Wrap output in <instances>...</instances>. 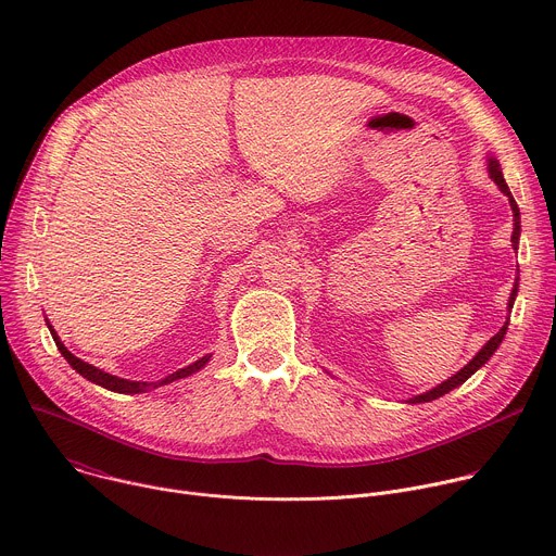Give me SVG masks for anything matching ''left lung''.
Here are the masks:
<instances>
[{
  "mask_svg": "<svg viewBox=\"0 0 556 556\" xmlns=\"http://www.w3.org/2000/svg\"><path fill=\"white\" fill-rule=\"evenodd\" d=\"M489 174H491V178L495 180V185L500 187V191L502 193H506V198H508V202H510V208H513V222H515V228H513V237H510V242H513V249L517 251V247H519V232H521V224H519V206H517V202H515V198H513V193H510V189H508V185H506V180H504V176H502V169H500V163L495 161V157H491L489 161ZM519 281V279H517ZM515 281V288H513V292H510V301H508V312L513 309V303H515V296H517V288H519V283ZM506 330H508V321L502 326V330L478 352L472 356V361H468V365H464L457 374H453L448 380H444V382H440L438 387H433V389H429V391H425V393H420V395H414V399H409L407 403H412V405H416V403H431V401H435V399H440V395H444V393H448L451 389H455V387H459L462 382H466L475 371H478L493 354H495V350L500 348V343L504 341V334H506Z\"/></svg>",
  "mask_w": 556,
  "mask_h": 556,
  "instance_id": "8db88e82",
  "label": "left lung"
}]
</instances>
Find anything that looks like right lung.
Returning <instances> with one entry per match:
<instances>
[{
  "mask_svg": "<svg viewBox=\"0 0 556 556\" xmlns=\"http://www.w3.org/2000/svg\"><path fill=\"white\" fill-rule=\"evenodd\" d=\"M48 328H50V334H52V339H54V343H56V348H59V352L63 354V358L72 365V369H76L78 374H81L84 378H88L90 382H97V384H101V387H105V389H110V391H116V393H142V391H147V389H155L157 384H169V382H174V380H178V378H187V376H191V374H195L198 369H202L206 363H208V358H211V354L208 356H202L200 361H195L193 365H189V367H182V369H178V371H174V374H169L167 378H163L161 382H140V380H127V378H118V376H112V374H105L103 369H99V367H94V365H90V363H86V361H81V358H76L61 341H59V337H56V332L52 330V326L48 324Z\"/></svg>",
  "mask_w": 556,
  "mask_h": 556,
  "instance_id": "add662e5",
  "label": "right lung"
}]
</instances>
